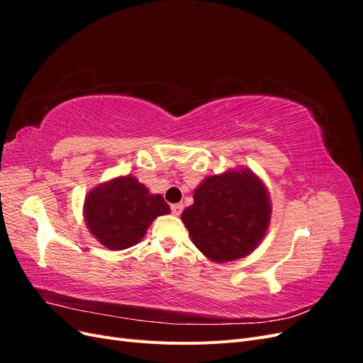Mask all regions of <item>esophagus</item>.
I'll list each match as a JSON object with an SVG mask.
<instances>
[{
  "instance_id": "1",
  "label": "esophagus",
  "mask_w": 363,
  "mask_h": 363,
  "mask_svg": "<svg viewBox=\"0 0 363 363\" xmlns=\"http://www.w3.org/2000/svg\"><path fill=\"white\" fill-rule=\"evenodd\" d=\"M171 212H172L175 216H179V215L183 212V204H182V203L172 204V206H171Z\"/></svg>"
}]
</instances>
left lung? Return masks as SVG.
I'll list each match as a JSON object with an SVG mask.
<instances>
[{"mask_svg": "<svg viewBox=\"0 0 363 363\" xmlns=\"http://www.w3.org/2000/svg\"><path fill=\"white\" fill-rule=\"evenodd\" d=\"M271 204L265 186L250 169L207 177L194 191L182 221L195 247L213 262L248 256L265 236Z\"/></svg>", "mask_w": 363, "mask_h": 363, "instance_id": "obj_1", "label": "left lung"}]
</instances>
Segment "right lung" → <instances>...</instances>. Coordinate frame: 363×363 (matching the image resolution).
Masks as SVG:
<instances>
[{"instance_id": "right-lung-1", "label": "right lung", "mask_w": 363, "mask_h": 363, "mask_svg": "<svg viewBox=\"0 0 363 363\" xmlns=\"http://www.w3.org/2000/svg\"><path fill=\"white\" fill-rule=\"evenodd\" d=\"M169 212L162 195H151L131 175L100 184L84 200L87 228L108 250L136 245L145 236L150 224Z\"/></svg>"}]
</instances>
